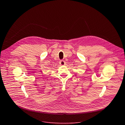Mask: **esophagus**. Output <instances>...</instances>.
Masks as SVG:
<instances>
[{
    "instance_id": "obj_1",
    "label": "esophagus",
    "mask_w": 125,
    "mask_h": 125,
    "mask_svg": "<svg viewBox=\"0 0 125 125\" xmlns=\"http://www.w3.org/2000/svg\"><path fill=\"white\" fill-rule=\"evenodd\" d=\"M59 64L61 65H64L66 64V62L63 60H60L59 61Z\"/></svg>"
}]
</instances>
